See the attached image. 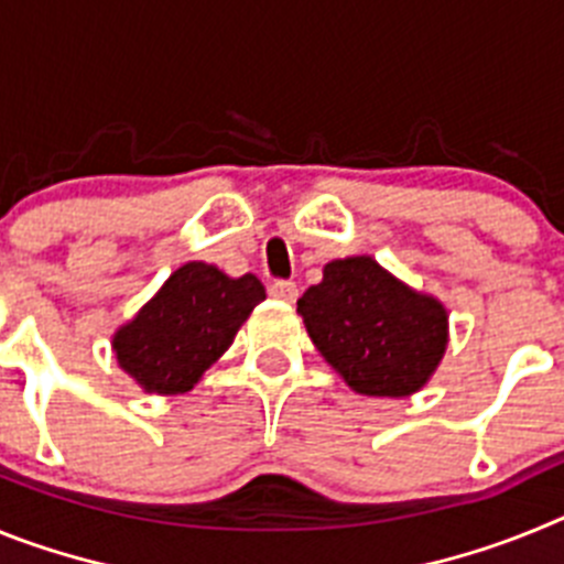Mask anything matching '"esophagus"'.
I'll list each match as a JSON object with an SVG mask.
<instances>
[{
    "instance_id": "esophagus-1",
    "label": "esophagus",
    "mask_w": 564,
    "mask_h": 564,
    "mask_svg": "<svg viewBox=\"0 0 564 564\" xmlns=\"http://www.w3.org/2000/svg\"><path fill=\"white\" fill-rule=\"evenodd\" d=\"M268 293H271L273 299H282V302H296L299 288L293 285V282H288V279H276V282H271Z\"/></svg>"
}]
</instances>
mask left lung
<instances>
[{
    "label": "left lung",
    "instance_id": "left-lung-1",
    "mask_svg": "<svg viewBox=\"0 0 564 564\" xmlns=\"http://www.w3.org/2000/svg\"><path fill=\"white\" fill-rule=\"evenodd\" d=\"M296 305L316 350L361 395H412L449 344L446 307L403 285L372 257L327 262L322 282Z\"/></svg>",
    "mask_w": 564,
    "mask_h": 564
}]
</instances>
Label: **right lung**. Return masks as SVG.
<instances>
[{"label": "right lung", "mask_w": 564, "mask_h": 564, "mask_svg": "<svg viewBox=\"0 0 564 564\" xmlns=\"http://www.w3.org/2000/svg\"><path fill=\"white\" fill-rule=\"evenodd\" d=\"M262 299L265 288L253 273L231 279L206 262H186L132 322L118 327L115 358L143 392H188Z\"/></svg>", "instance_id": "add662e5"}]
</instances>
